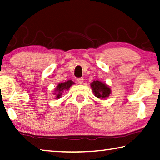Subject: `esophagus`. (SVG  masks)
<instances>
[{"mask_svg":"<svg viewBox=\"0 0 160 160\" xmlns=\"http://www.w3.org/2000/svg\"><path fill=\"white\" fill-rule=\"evenodd\" d=\"M83 81H84V79H83V78H78V82L79 83V84H82L83 83Z\"/></svg>","mask_w":160,"mask_h":160,"instance_id":"esophagus-1","label":"esophagus"}]
</instances>
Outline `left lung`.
I'll return each instance as SVG.
<instances>
[{"label": "left lung", "instance_id": "8db88e82", "mask_svg": "<svg viewBox=\"0 0 160 160\" xmlns=\"http://www.w3.org/2000/svg\"><path fill=\"white\" fill-rule=\"evenodd\" d=\"M90 86L95 96L101 100H105L111 94L110 86L100 80H94L90 83Z\"/></svg>", "mask_w": 160, "mask_h": 160}]
</instances>
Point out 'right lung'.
I'll list each match as a JSON object with an SVG mask.
<instances>
[{
	"mask_svg": "<svg viewBox=\"0 0 160 160\" xmlns=\"http://www.w3.org/2000/svg\"><path fill=\"white\" fill-rule=\"evenodd\" d=\"M75 83L73 82L72 80H69L68 81H65L64 82H60L57 85L56 88H54V91L53 92V95H55V99H59L62 97V95L64 92L65 90H69L72 85H75Z\"/></svg>",
	"mask_w": 160,
	"mask_h": 160,
	"instance_id": "1",
	"label": "right lung"
}]
</instances>
